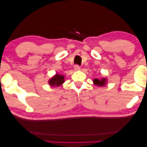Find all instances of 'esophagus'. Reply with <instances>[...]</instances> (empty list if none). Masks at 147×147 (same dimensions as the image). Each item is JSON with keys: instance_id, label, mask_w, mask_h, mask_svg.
Masks as SVG:
<instances>
[{"instance_id": "esophagus-1", "label": "esophagus", "mask_w": 147, "mask_h": 147, "mask_svg": "<svg viewBox=\"0 0 147 147\" xmlns=\"http://www.w3.org/2000/svg\"><path fill=\"white\" fill-rule=\"evenodd\" d=\"M80 69V67L78 65H76L74 66V70H75V71H78V70Z\"/></svg>"}]
</instances>
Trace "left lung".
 Listing matches in <instances>:
<instances>
[{"instance_id": "left-lung-1", "label": "left lung", "mask_w": 147, "mask_h": 147, "mask_svg": "<svg viewBox=\"0 0 147 147\" xmlns=\"http://www.w3.org/2000/svg\"><path fill=\"white\" fill-rule=\"evenodd\" d=\"M94 84L98 86H104L107 83V79L106 78H102V79H94Z\"/></svg>"}]
</instances>
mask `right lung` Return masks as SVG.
Returning a JSON list of instances; mask_svg holds the SVG:
<instances>
[{
  "instance_id": "obj_1",
  "label": "right lung",
  "mask_w": 147,
  "mask_h": 147,
  "mask_svg": "<svg viewBox=\"0 0 147 147\" xmlns=\"http://www.w3.org/2000/svg\"><path fill=\"white\" fill-rule=\"evenodd\" d=\"M64 82H65V80H64V76L57 74L49 80V84L51 86L57 87V86H59L61 84H63Z\"/></svg>"
}]
</instances>
